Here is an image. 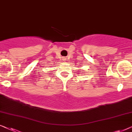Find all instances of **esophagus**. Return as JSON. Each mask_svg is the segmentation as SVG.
<instances>
[{"label":"esophagus","instance_id":"obj_1","mask_svg":"<svg viewBox=\"0 0 132 132\" xmlns=\"http://www.w3.org/2000/svg\"><path fill=\"white\" fill-rule=\"evenodd\" d=\"M66 60V59H65V58H63V60L64 61H64H65Z\"/></svg>","mask_w":132,"mask_h":132}]
</instances>
